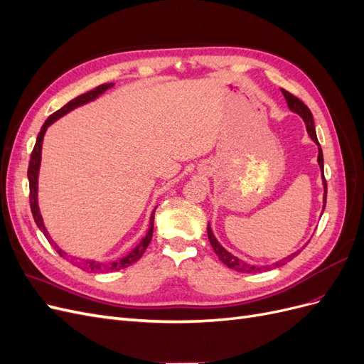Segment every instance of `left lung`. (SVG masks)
Listing matches in <instances>:
<instances>
[{
	"mask_svg": "<svg viewBox=\"0 0 364 364\" xmlns=\"http://www.w3.org/2000/svg\"><path fill=\"white\" fill-rule=\"evenodd\" d=\"M284 97H285V102H287V106L291 112L299 115L304 123H305V127H306V132H308V136H310L316 144H317V150H318V155H317V162H318V167H321V171H322V183H323V208H322V214H323V209H325V205H326V181H325V176H323V153H322V149H321V144H318L317 141V135H316V127H314V121H313V115L310 112V109H308L299 98H296L294 95H291L289 91L285 90H281ZM208 238H209V243H211L214 252L217 253L218 259L222 261L225 266H228L229 269L232 270H237V272H241V273H258V272H266V270H270V269H277V267H281L284 266V264H287L289 261H291L294 257H297L301 253L302 249H297L296 252L290 253L289 257H285L277 262L273 264H269V266H255V264H249L243 259H240L238 257H235L234 253L228 252L222 245L218 243V240L215 238V235L213 234V229H211V223H208Z\"/></svg>",
	"mask_w": 364,
	"mask_h": 364,
	"instance_id": "obj_1",
	"label": "left lung"
}]
</instances>
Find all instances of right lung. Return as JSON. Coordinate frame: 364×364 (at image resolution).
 <instances>
[{
    "mask_svg": "<svg viewBox=\"0 0 364 364\" xmlns=\"http://www.w3.org/2000/svg\"><path fill=\"white\" fill-rule=\"evenodd\" d=\"M111 87H114V83H105V85H100L98 87H95V90L86 92V94H82L79 97H75L74 100H71L70 103L65 105L63 107H60L58 112H54L53 115H50L47 118L46 123H43V126L41 127V132L39 135L36 138V144H35V149H33L31 151V156H30V162H28V171H27V176H28V183H30V208H31V214H33V218H35V222L38 225V228L42 230V234L46 235V238L50 241V245L56 249V252L59 253L60 257H67V252H63L56 243H54V240L50 237L48 230L46 228V225H43V218L41 215V211H39V202H38V190H39V168H41V159H42V142H43V136H46V132L47 129L53 124L56 123V121L59 118H62L63 115L70 114L71 111H74V109L80 107L83 105H87L91 103L94 100H97L98 97L103 95L107 90H111ZM155 211H156V206L155 209H153L151 214H150V223H149V229L146 235L141 238L139 243L132 249L130 252H127L124 257H121L115 261H111V262H100V261H95V259H79L75 261L74 264H77L82 270H86V272H115V270H121V269H126L129 267L130 264L136 262L141 257L142 253L146 252L147 246L150 245V240H151V235H153V223H155Z\"/></svg>",
    "mask_w": 364,
    "mask_h": 364,
    "instance_id": "obj_1",
    "label": "right lung"
}]
</instances>
